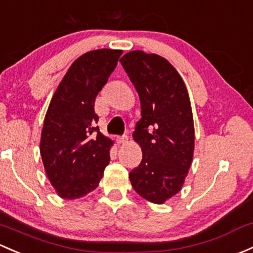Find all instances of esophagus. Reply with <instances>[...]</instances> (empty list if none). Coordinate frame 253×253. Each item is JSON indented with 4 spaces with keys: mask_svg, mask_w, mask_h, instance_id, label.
<instances>
[{
    "mask_svg": "<svg viewBox=\"0 0 253 253\" xmlns=\"http://www.w3.org/2000/svg\"><path fill=\"white\" fill-rule=\"evenodd\" d=\"M127 140H128L127 135H122V137H118L116 142H118V144H124V143H126Z\"/></svg>",
    "mask_w": 253,
    "mask_h": 253,
    "instance_id": "34e87169",
    "label": "esophagus"
}]
</instances>
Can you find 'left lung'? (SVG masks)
Instances as JSON below:
<instances>
[{
    "label": "left lung",
    "mask_w": 253,
    "mask_h": 253,
    "mask_svg": "<svg viewBox=\"0 0 253 253\" xmlns=\"http://www.w3.org/2000/svg\"><path fill=\"white\" fill-rule=\"evenodd\" d=\"M120 62L142 109L133 139L143 159L129 172V180L138 195L164 204L182 189L193 161L195 132L189 94L178 71L160 55L132 50Z\"/></svg>",
    "instance_id": "obj_1"
}]
</instances>
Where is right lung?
Segmentation results:
<instances>
[{
	"label": "right lung",
	"mask_w": 253,
	"mask_h": 253,
	"mask_svg": "<svg viewBox=\"0 0 253 253\" xmlns=\"http://www.w3.org/2000/svg\"><path fill=\"white\" fill-rule=\"evenodd\" d=\"M122 50L95 49L78 58L50 100L41 133L42 162L60 198H82L98 187L110 161L113 140L103 135L94 113L97 94Z\"/></svg>",
	"instance_id": "1"
}]
</instances>
